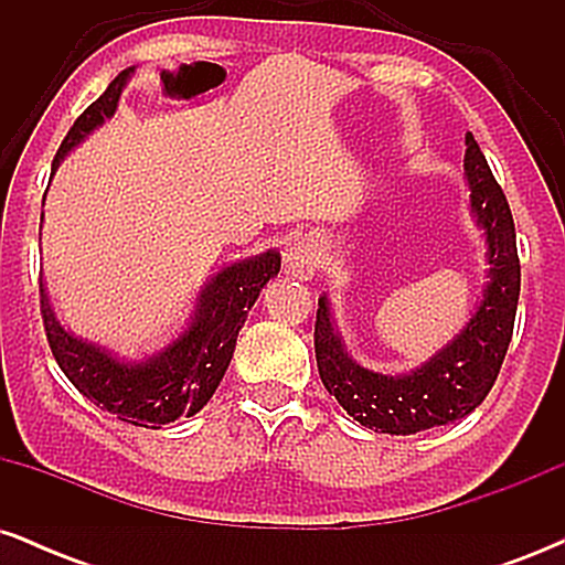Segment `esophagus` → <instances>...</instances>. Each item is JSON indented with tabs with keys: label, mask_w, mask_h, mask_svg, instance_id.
Returning <instances> with one entry per match:
<instances>
[{
	"label": "esophagus",
	"mask_w": 565,
	"mask_h": 565,
	"mask_svg": "<svg viewBox=\"0 0 565 565\" xmlns=\"http://www.w3.org/2000/svg\"><path fill=\"white\" fill-rule=\"evenodd\" d=\"M316 265H319V252H316V244L310 238H297L284 252V270L291 278L308 281L316 274Z\"/></svg>",
	"instance_id": "1"
}]
</instances>
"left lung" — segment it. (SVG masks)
Returning <instances> with one entry per match:
<instances>
[{
    "mask_svg": "<svg viewBox=\"0 0 565 565\" xmlns=\"http://www.w3.org/2000/svg\"><path fill=\"white\" fill-rule=\"evenodd\" d=\"M465 146L470 212L483 231L489 265L483 297L468 323L425 364L404 374H382L350 359L334 323L332 302L327 295L319 297L316 361L323 387L355 423L374 433L412 436L468 417L489 395L508 353L521 295L515 223L508 199L470 132L465 135Z\"/></svg>",
    "mask_w": 565,
    "mask_h": 565,
    "instance_id": "obj_1",
    "label": "left lung"
}]
</instances>
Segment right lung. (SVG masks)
I'll return each mask as SVG.
<instances>
[{
    "instance_id": "add662e5",
    "label": "right lung",
    "mask_w": 565,
    "mask_h": 565,
    "mask_svg": "<svg viewBox=\"0 0 565 565\" xmlns=\"http://www.w3.org/2000/svg\"><path fill=\"white\" fill-rule=\"evenodd\" d=\"M132 74L135 66L121 71L108 84L106 93L74 121L66 140L57 148L53 174L87 135H93L103 121L116 114L121 89L127 87ZM278 270H281V255L276 249L223 265L201 287L196 308L183 332L159 353L140 361L121 359L106 345L76 337L63 327L42 278L39 291H42L44 332H47L57 366L84 398L129 425L159 430L161 425L180 417H193L206 406L231 364L246 313L257 302L265 284L278 276Z\"/></svg>"
}]
</instances>
